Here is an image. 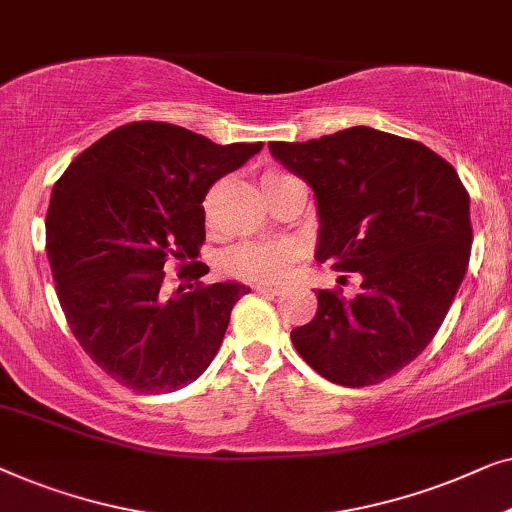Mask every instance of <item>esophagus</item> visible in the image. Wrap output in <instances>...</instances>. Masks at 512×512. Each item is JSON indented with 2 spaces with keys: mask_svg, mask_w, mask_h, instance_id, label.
Segmentation results:
<instances>
[{
  "mask_svg": "<svg viewBox=\"0 0 512 512\" xmlns=\"http://www.w3.org/2000/svg\"><path fill=\"white\" fill-rule=\"evenodd\" d=\"M255 290L262 292V294H283L285 287L283 285H273V283H259V285H255Z\"/></svg>",
  "mask_w": 512,
  "mask_h": 512,
  "instance_id": "34e87169",
  "label": "esophagus"
}]
</instances>
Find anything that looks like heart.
Segmentation results:
<instances>
[{"label":"heart","mask_w":512,"mask_h":512,"mask_svg":"<svg viewBox=\"0 0 512 512\" xmlns=\"http://www.w3.org/2000/svg\"><path fill=\"white\" fill-rule=\"evenodd\" d=\"M294 176L269 169L262 174L266 197ZM299 246L294 241H241L222 255V269L241 280H278L297 262Z\"/></svg>","instance_id":"obj_1"}]
</instances>
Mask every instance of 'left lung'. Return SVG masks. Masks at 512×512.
<instances>
[{"instance_id": "8db88e82", "label": "left lung", "mask_w": 512, "mask_h": 512, "mask_svg": "<svg viewBox=\"0 0 512 512\" xmlns=\"http://www.w3.org/2000/svg\"><path fill=\"white\" fill-rule=\"evenodd\" d=\"M271 155L313 187L315 257L362 276L359 294L318 290V313L292 329L308 366L343 387L383 383L427 348L471 257L469 192L424 143L350 127Z\"/></svg>"}]
</instances>
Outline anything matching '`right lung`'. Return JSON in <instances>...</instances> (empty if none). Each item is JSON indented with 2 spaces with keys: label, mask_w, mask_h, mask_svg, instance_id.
Masks as SVG:
<instances>
[{
  "label": "right lung",
  "mask_w": 512,
  "mask_h": 512,
  "mask_svg": "<svg viewBox=\"0 0 512 512\" xmlns=\"http://www.w3.org/2000/svg\"><path fill=\"white\" fill-rule=\"evenodd\" d=\"M262 150L218 146L169 122H129L85 148L55 183L46 253L69 329L99 369L139 394L190 385L218 355L246 285L213 283L194 262L204 206L222 176ZM194 279L174 295L163 271Z\"/></svg>",
  "instance_id": "1"
}]
</instances>
